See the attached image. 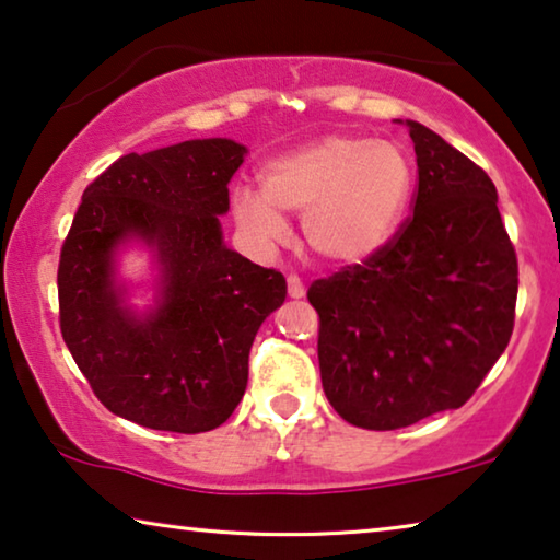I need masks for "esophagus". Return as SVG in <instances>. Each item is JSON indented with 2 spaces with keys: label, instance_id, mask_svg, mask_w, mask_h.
<instances>
[{
  "label": "esophagus",
  "instance_id": "34e87169",
  "mask_svg": "<svg viewBox=\"0 0 560 560\" xmlns=\"http://www.w3.org/2000/svg\"><path fill=\"white\" fill-rule=\"evenodd\" d=\"M287 283H289V296L291 299H302L304 296V283H302V279L296 277V273H291Z\"/></svg>",
  "mask_w": 560,
  "mask_h": 560
}]
</instances>
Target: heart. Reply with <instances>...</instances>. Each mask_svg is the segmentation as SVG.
Masks as SVG:
<instances>
[{"mask_svg": "<svg viewBox=\"0 0 560 560\" xmlns=\"http://www.w3.org/2000/svg\"><path fill=\"white\" fill-rule=\"evenodd\" d=\"M412 190L405 150L387 140L324 136L261 168V190L233 188L238 226L261 244L287 236L283 213H304L312 252L331 264H360L397 231Z\"/></svg>", "mask_w": 560, "mask_h": 560, "instance_id": "obj_1", "label": "heart"}]
</instances>
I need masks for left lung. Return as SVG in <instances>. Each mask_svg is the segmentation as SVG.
I'll return each instance as SVG.
<instances>
[{"instance_id":"obj_1","label":"left lung","mask_w":560,"mask_h":560,"mask_svg":"<svg viewBox=\"0 0 560 560\" xmlns=\"http://www.w3.org/2000/svg\"><path fill=\"white\" fill-rule=\"evenodd\" d=\"M415 211L364 264L308 287L319 370L349 424L399 430L457 410L505 352L518 258L488 173L438 132L407 120Z\"/></svg>"}]
</instances>
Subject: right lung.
I'll return each instance as SVG.
<instances>
[{
    "mask_svg": "<svg viewBox=\"0 0 560 560\" xmlns=\"http://www.w3.org/2000/svg\"><path fill=\"white\" fill-rule=\"evenodd\" d=\"M244 155L229 138L128 153L82 194L57 269L60 329L113 415L196 435L226 422L244 397L256 331L287 299L279 271L223 244L219 215ZM130 240H143L162 271L143 315L114 279Z\"/></svg>",
    "mask_w": 560,
    "mask_h": 560,
    "instance_id": "obj_1",
    "label": "right lung"
}]
</instances>
